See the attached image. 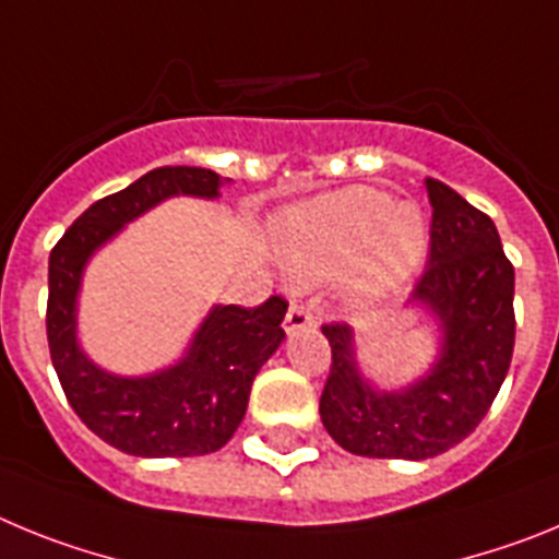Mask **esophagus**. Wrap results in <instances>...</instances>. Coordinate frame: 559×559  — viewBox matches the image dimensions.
Listing matches in <instances>:
<instances>
[{
	"instance_id": "esophagus-1",
	"label": "esophagus",
	"mask_w": 559,
	"mask_h": 559,
	"mask_svg": "<svg viewBox=\"0 0 559 559\" xmlns=\"http://www.w3.org/2000/svg\"><path fill=\"white\" fill-rule=\"evenodd\" d=\"M285 333H299V330H316L319 322H316V313L310 305H290L288 313H285Z\"/></svg>"
}]
</instances>
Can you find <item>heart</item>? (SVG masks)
<instances>
[{
	"label": "heart",
	"mask_w": 559,
	"mask_h": 559,
	"mask_svg": "<svg viewBox=\"0 0 559 559\" xmlns=\"http://www.w3.org/2000/svg\"><path fill=\"white\" fill-rule=\"evenodd\" d=\"M276 254L299 283L344 274V299L374 310L397 299L426 265L428 229L417 206L372 187H347L288 206L274 224Z\"/></svg>",
	"instance_id": "b5f03b06"
}]
</instances>
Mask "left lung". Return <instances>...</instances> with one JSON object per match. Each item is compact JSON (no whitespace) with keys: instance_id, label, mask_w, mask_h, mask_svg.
<instances>
[{"instance_id":"obj_1","label":"left lung","mask_w":559,"mask_h":559,"mask_svg":"<svg viewBox=\"0 0 559 559\" xmlns=\"http://www.w3.org/2000/svg\"><path fill=\"white\" fill-rule=\"evenodd\" d=\"M431 260L408 308L437 324V360L400 389L364 378L349 324H324L333 349L319 414L344 451L369 459H433L451 451L490 412L515 347V269L496 224L437 179Z\"/></svg>"}]
</instances>
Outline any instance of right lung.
<instances>
[{"mask_svg":"<svg viewBox=\"0 0 559 559\" xmlns=\"http://www.w3.org/2000/svg\"><path fill=\"white\" fill-rule=\"evenodd\" d=\"M221 179L206 167H156L126 190L95 201L49 254L47 341L69 406L92 433L131 456L215 453L243 423L251 383L283 344L288 302L260 308L215 305L176 364L151 374H114L97 367L78 341V296L97 249L126 224L176 195L218 199Z\"/></svg>","mask_w":559,"mask_h":559,"instance_id":"1","label":"right lung"}]
</instances>
